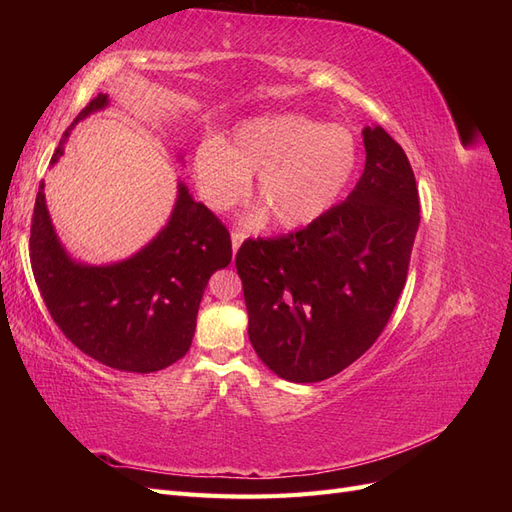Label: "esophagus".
Returning <instances> with one entry per match:
<instances>
[{
    "mask_svg": "<svg viewBox=\"0 0 512 512\" xmlns=\"http://www.w3.org/2000/svg\"><path fill=\"white\" fill-rule=\"evenodd\" d=\"M230 237H232V252H235V254H237V250H239V245L243 243V239H245L247 235H245V232H243V230H232V232H230Z\"/></svg>",
    "mask_w": 512,
    "mask_h": 512,
    "instance_id": "1",
    "label": "esophagus"
}]
</instances>
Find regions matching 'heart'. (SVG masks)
I'll use <instances>...</instances> for the list:
<instances>
[{
    "label": "heart",
    "mask_w": 512,
    "mask_h": 512,
    "mask_svg": "<svg viewBox=\"0 0 512 512\" xmlns=\"http://www.w3.org/2000/svg\"><path fill=\"white\" fill-rule=\"evenodd\" d=\"M359 149L348 128L320 126L303 115H275L243 123L232 138H207L194 158L200 196L228 209L256 175V196L284 228L318 220L350 181Z\"/></svg>",
    "instance_id": "heart-1"
}]
</instances>
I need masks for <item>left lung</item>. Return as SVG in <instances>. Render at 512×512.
<instances>
[{
	"label": "left lung",
	"instance_id": "left-lung-1",
	"mask_svg": "<svg viewBox=\"0 0 512 512\" xmlns=\"http://www.w3.org/2000/svg\"><path fill=\"white\" fill-rule=\"evenodd\" d=\"M350 196L277 239H247L235 265L250 342L277 376L320 382L374 346L406 286L421 222L412 166L380 126L363 130Z\"/></svg>",
	"mask_w": 512,
	"mask_h": 512
}]
</instances>
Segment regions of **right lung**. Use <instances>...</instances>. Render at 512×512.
Returning <instances> with one entry per match:
<instances>
[{
  "mask_svg": "<svg viewBox=\"0 0 512 512\" xmlns=\"http://www.w3.org/2000/svg\"><path fill=\"white\" fill-rule=\"evenodd\" d=\"M98 94L74 123L106 106ZM72 126L51 164L64 153ZM228 228L179 183L173 215L141 252L111 267L76 265L57 241L38 188L29 260L51 318L70 342L98 363L151 374L179 361L192 346L198 305L209 277L228 267Z\"/></svg>",
  "mask_w": 512,
  "mask_h": 512,
  "instance_id": "obj_1",
  "label": "right lung"
}]
</instances>
